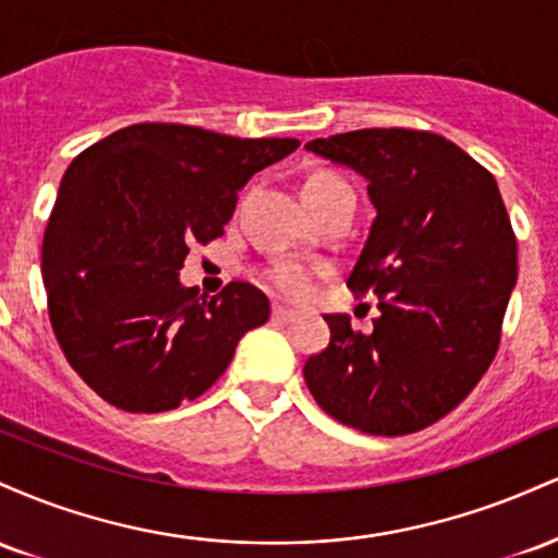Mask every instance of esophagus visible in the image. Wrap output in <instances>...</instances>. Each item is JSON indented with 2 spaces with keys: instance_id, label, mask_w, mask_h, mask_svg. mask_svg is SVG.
<instances>
[{
  "instance_id": "esophagus-1",
  "label": "esophagus",
  "mask_w": 558,
  "mask_h": 558,
  "mask_svg": "<svg viewBox=\"0 0 558 558\" xmlns=\"http://www.w3.org/2000/svg\"><path fill=\"white\" fill-rule=\"evenodd\" d=\"M296 312L286 310V306H272V323H293Z\"/></svg>"
}]
</instances>
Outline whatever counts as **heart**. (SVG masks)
I'll return each mask as SVG.
<instances>
[{
	"label": "heart",
	"mask_w": 558,
	"mask_h": 558,
	"mask_svg": "<svg viewBox=\"0 0 558 558\" xmlns=\"http://www.w3.org/2000/svg\"><path fill=\"white\" fill-rule=\"evenodd\" d=\"M341 178L330 175V172H319V175L306 178L304 189H312V185H328V183H338ZM319 275L317 265H306V262H296V259H283L275 262V265L265 267L259 272V280L272 291H278L280 296L286 299H304L306 293L312 291Z\"/></svg>",
	"instance_id": "b5f03b06"
}]
</instances>
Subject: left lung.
<instances>
[{"label":"left lung","instance_id":"1","mask_svg":"<svg viewBox=\"0 0 558 558\" xmlns=\"http://www.w3.org/2000/svg\"><path fill=\"white\" fill-rule=\"evenodd\" d=\"M306 149L367 178L377 217L349 283L373 293V332L325 315L330 343L304 380L332 420L409 435L446 417L490 367L517 283V235L496 178L453 141L362 128Z\"/></svg>","mask_w":558,"mask_h":558}]
</instances>
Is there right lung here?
Segmentation results:
<instances>
[{
  "mask_svg": "<svg viewBox=\"0 0 558 558\" xmlns=\"http://www.w3.org/2000/svg\"><path fill=\"white\" fill-rule=\"evenodd\" d=\"M296 149V138L136 123L70 162L41 275L62 354L107 403L157 414L194 401L226 373L243 332L267 323L259 288L235 280L207 299L178 270L191 243L220 239L248 178Z\"/></svg>",
  "mask_w": 558,
  "mask_h": 558,
  "instance_id": "obj_1",
  "label": "right lung"
}]
</instances>
